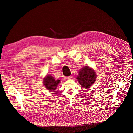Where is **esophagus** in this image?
Wrapping results in <instances>:
<instances>
[{"mask_svg":"<svg viewBox=\"0 0 133 133\" xmlns=\"http://www.w3.org/2000/svg\"><path fill=\"white\" fill-rule=\"evenodd\" d=\"M66 78L67 79H71L72 78V76H69L66 77Z\"/></svg>","mask_w":133,"mask_h":133,"instance_id":"1","label":"esophagus"}]
</instances>
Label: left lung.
<instances>
[{
	"instance_id": "1",
	"label": "left lung",
	"mask_w": 133,
	"mask_h": 133,
	"mask_svg": "<svg viewBox=\"0 0 133 133\" xmlns=\"http://www.w3.org/2000/svg\"><path fill=\"white\" fill-rule=\"evenodd\" d=\"M78 72L77 79L83 87L88 88L95 81L96 75L94 71L89 66L83 67Z\"/></svg>"
}]
</instances>
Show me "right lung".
Instances as JSON below:
<instances>
[{
    "label": "right lung",
    "instance_id": "right-lung-1",
    "mask_svg": "<svg viewBox=\"0 0 133 133\" xmlns=\"http://www.w3.org/2000/svg\"><path fill=\"white\" fill-rule=\"evenodd\" d=\"M45 86L50 92H54L59 84V80H56L51 75H47L43 81Z\"/></svg>",
    "mask_w": 133,
    "mask_h": 133
}]
</instances>
